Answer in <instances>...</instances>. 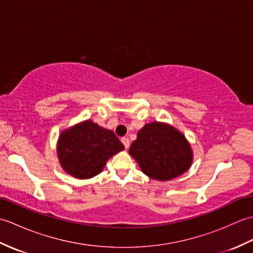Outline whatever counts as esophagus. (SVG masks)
<instances>
[{
	"label": "esophagus",
	"instance_id": "esophagus-1",
	"mask_svg": "<svg viewBox=\"0 0 253 253\" xmlns=\"http://www.w3.org/2000/svg\"><path fill=\"white\" fill-rule=\"evenodd\" d=\"M122 142H123L124 146H125V148H126V149L129 148V146H130V141H129V139H128L127 137H123V138H122Z\"/></svg>",
	"mask_w": 253,
	"mask_h": 253
}]
</instances>
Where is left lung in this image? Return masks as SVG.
Masks as SVG:
<instances>
[{
    "label": "left lung",
    "mask_w": 253,
    "mask_h": 253,
    "mask_svg": "<svg viewBox=\"0 0 253 253\" xmlns=\"http://www.w3.org/2000/svg\"><path fill=\"white\" fill-rule=\"evenodd\" d=\"M129 153L142 171L157 180H169L190 168L192 153L185 136L174 127L154 122L138 131Z\"/></svg>",
    "instance_id": "left-lung-1"
}]
</instances>
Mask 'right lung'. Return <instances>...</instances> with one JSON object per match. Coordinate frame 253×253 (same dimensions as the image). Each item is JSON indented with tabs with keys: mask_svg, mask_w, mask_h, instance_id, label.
<instances>
[{
	"mask_svg": "<svg viewBox=\"0 0 253 253\" xmlns=\"http://www.w3.org/2000/svg\"><path fill=\"white\" fill-rule=\"evenodd\" d=\"M122 150L124 144L114 132L91 121L62 132L57 144L58 159L63 169L80 179L98 175L106 161Z\"/></svg>",
	"mask_w": 253,
	"mask_h": 253,
	"instance_id": "1",
	"label": "right lung"
}]
</instances>
